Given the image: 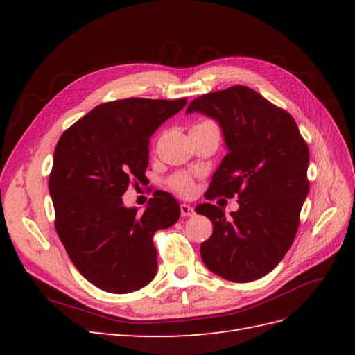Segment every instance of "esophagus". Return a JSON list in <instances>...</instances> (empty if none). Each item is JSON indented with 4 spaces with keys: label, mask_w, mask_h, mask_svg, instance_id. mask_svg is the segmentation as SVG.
I'll list each match as a JSON object with an SVG mask.
<instances>
[{
    "label": "esophagus",
    "mask_w": 355,
    "mask_h": 355,
    "mask_svg": "<svg viewBox=\"0 0 355 355\" xmlns=\"http://www.w3.org/2000/svg\"><path fill=\"white\" fill-rule=\"evenodd\" d=\"M196 211H194V207H191V206H188V204H180V214H182V218H189V216H192V214H194Z\"/></svg>",
    "instance_id": "esophagus-1"
}]
</instances>
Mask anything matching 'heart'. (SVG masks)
Segmentation results:
<instances>
[{
    "mask_svg": "<svg viewBox=\"0 0 355 355\" xmlns=\"http://www.w3.org/2000/svg\"><path fill=\"white\" fill-rule=\"evenodd\" d=\"M202 123H209V121H201L198 124H202ZM168 185L171 189H175L182 196H189L192 194V191H194V182H192V179L185 173L175 175L168 180Z\"/></svg>",
    "mask_w": 355,
    "mask_h": 355,
    "instance_id": "heart-1",
    "label": "heart"
}]
</instances>
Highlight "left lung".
Instances as JSON below:
<instances>
[{
	"mask_svg": "<svg viewBox=\"0 0 355 355\" xmlns=\"http://www.w3.org/2000/svg\"><path fill=\"white\" fill-rule=\"evenodd\" d=\"M187 112L214 118L230 151L204 197L239 196L231 218L210 202L196 207L213 223L201 259L225 280L254 282L280 263L296 237L309 191L308 145L292 115L245 85L198 96Z\"/></svg>",
	"mask_w": 355,
	"mask_h": 355,
	"instance_id": "left-lung-1",
	"label": "left lung"
}]
</instances>
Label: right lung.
<instances>
[{"mask_svg": "<svg viewBox=\"0 0 355 355\" xmlns=\"http://www.w3.org/2000/svg\"><path fill=\"white\" fill-rule=\"evenodd\" d=\"M185 103L187 98L101 103L56 145L49 178L56 232L80 274L105 292H135L157 274L154 234L178 222L179 204L157 191L139 214L121 197L145 179L149 137Z\"/></svg>", "mask_w": 355, "mask_h": 355, "instance_id": "right-lung-1", "label": "right lung"}]
</instances>
